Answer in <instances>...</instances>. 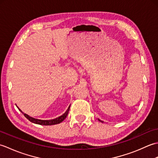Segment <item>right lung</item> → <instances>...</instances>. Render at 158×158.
<instances>
[{
    "label": "right lung",
    "mask_w": 158,
    "mask_h": 158,
    "mask_svg": "<svg viewBox=\"0 0 158 158\" xmlns=\"http://www.w3.org/2000/svg\"><path fill=\"white\" fill-rule=\"evenodd\" d=\"M18 109L21 111L23 114V115H24L26 118H27L30 122H31L34 123H36V124H39V125H44V126H50V125H55V124H58L61 123L62 122H63L64 120L65 119V118L66 117V116L68 115V113L69 111V109H70V106L69 107V109H67L66 111L62 115L60 116L59 117L54 119H52V120H40V119H36L35 118H32V117L28 116V115H26V113H23L21 110H20L19 108Z\"/></svg>",
    "instance_id": "1"
}]
</instances>
